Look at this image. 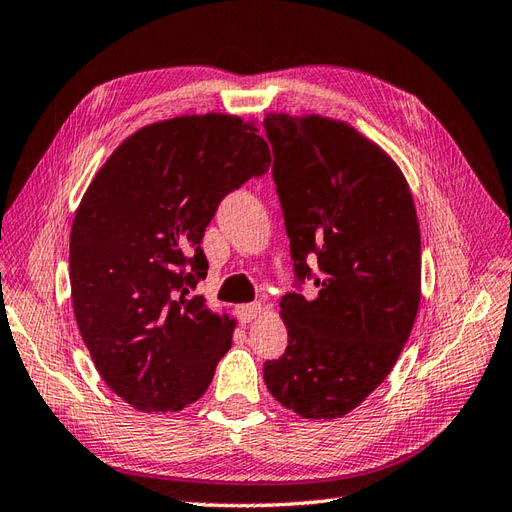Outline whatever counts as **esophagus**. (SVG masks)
Here are the masks:
<instances>
[{"label":"esophagus","instance_id":"esophagus-1","mask_svg":"<svg viewBox=\"0 0 512 512\" xmlns=\"http://www.w3.org/2000/svg\"><path fill=\"white\" fill-rule=\"evenodd\" d=\"M260 313H263V306H260V302H252V304H245L241 306L239 310H236V315H239V319L243 323H249L260 317Z\"/></svg>","mask_w":512,"mask_h":512}]
</instances>
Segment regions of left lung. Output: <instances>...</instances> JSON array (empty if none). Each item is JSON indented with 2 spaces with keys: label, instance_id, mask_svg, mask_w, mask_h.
<instances>
[{
  "label": "left lung",
  "instance_id": "8db88e82",
  "mask_svg": "<svg viewBox=\"0 0 512 512\" xmlns=\"http://www.w3.org/2000/svg\"><path fill=\"white\" fill-rule=\"evenodd\" d=\"M265 132L297 282L313 278L319 289L315 299L282 297L289 345L265 363V384L299 417L336 419L378 389L413 330V195L393 158L350 123L269 112Z\"/></svg>",
  "mask_w": 512,
  "mask_h": 512
}]
</instances>
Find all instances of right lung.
Masks as SVG:
<instances>
[{"instance_id":"1","label":"right lung","mask_w":512,"mask_h":512,"mask_svg":"<svg viewBox=\"0 0 512 512\" xmlns=\"http://www.w3.org/2000/svg\"><path fill=\"white\" fill-rule=\"evenodd\" d=\"M254 121L208 112L128 136L86 189L69 243L71 302L99 376L141 413L197 402L236 321L191 295L223 197L269 169Z\"/></svg>"}]
</instances>
